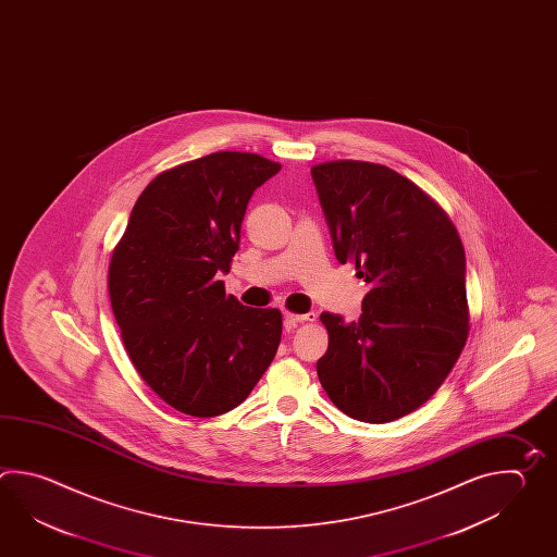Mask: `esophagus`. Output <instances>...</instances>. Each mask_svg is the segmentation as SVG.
I'll return each mask as SVG.
<instances>
[{"label":"esophagus","instance_id":"obj_1","mask_svg":"<svg viewBox=\"0 0 557 557\" xmlns=\"http://www.w3.org/2000/svg\"><path fill=\"white\" fill-rule=\"evenodd\" d=\"M313 319H315V313H304V315H296V313H285V330H294V327H297L299 323H304V321H313Z\"/></svg>","mask_w":557,"mask_h":557}]
</instances>
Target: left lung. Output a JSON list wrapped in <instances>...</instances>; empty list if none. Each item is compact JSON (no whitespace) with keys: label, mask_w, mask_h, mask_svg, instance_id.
I'll list each match as a JSON object with an SVG mask.
<instances>
[{"label":"left lung","mask_w":557,"mask_h":557,"mask_svg":"<svg viewBox=\"0 0 557 557\" xmlns=\"http://www.w3.org/2000/svg\"><path fill=\"white\" fill-rule=\"evenodd\" d=\"M311 178L335 258L371 285L359 321L321 313L330 347L319 381L351 419H400L438 391L465 349L462 242L429 194L383 164L333 160Z\"/></svg>","instance_id":"1"}]
</instances>
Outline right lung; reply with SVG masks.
I'll return each instance as SVG.
<instances>
[{"instance_id":"add662e5","label":"right lung","mask_w":557,"mask_h":557,"mask_svg":"<svg viewBox=\"0 0 557 557\" xmlns=\"http://www.w3.org/2000/svg\"><path fill=\"white\" fill-rule=\"evenodd\" d=\"M282 164L212 152L160 172L138 196L109 265V296L138 375L172 409H236L275 357L282 313L226 296L253 190Z\"/></svg>"}]
</instances>
